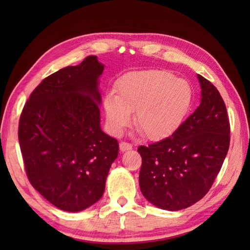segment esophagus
<instances>
[{
  "label": "esophagus",
  "mask_w": 250,
  "mask_h": 250,
  "mask_svg": "<svg viewBox=\"0 0 250 250\" xmlns=\"http://www.w3.org/2000/svg\"><path fill=\"white\" fill-rule=\"evenodd\" d=\"M119 148H120V151L125 152V151H128V150H131L132 148H133V146H132L131 144H129V143H125V142H121L120 145H119Z\"/></svg>",
  "instance_id": "obj_1"
}]
</instances>
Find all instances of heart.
<instances>
[{
  "label": "heart",
  "mask_w": 250,
  "mask_h": 250,
  "mask_svg": "<svg viewBox=\"0 0 250 250\" xmlns=\"http://www.w3.org/2000/svg\"><path fill=\"white\" fill-rule=\"evenodd\" d=\"M116 91L106 94L103 102L110 133L120 135L135 111V125L151 141L171 136L182 125L193 101L190 83L164 70L125 74L117 82Z\"/></svg>",
  "instance_id": "b5f03b06"
}]
</instances>
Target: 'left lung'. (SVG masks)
<instances>
[{"instance_id": "left-lung-1", "label": "left lung", "mask_w": 250, "mask_h": 250, "mask_svg": "<svg viewBox=\"0 0 250 250\" xmlns=\"http://www.w3.org/2000/svg\"><path fill=\"white\" fill-rule=\"evenodd\" d=\"M199 107L174 133L142 156L140 188L145 199L166 210L187 208L208 192L229 150L230 124L218 90L198 74Z\"/></svg>"}]
</instances>
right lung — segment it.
I'll use <instances>...</instances> for the list:
<instances>
[{
  "label": "right lung",
  "instance_id": "right-lung-1",
  "mask_svg": "<svg viewBox=\"0 0 250 250\" xmlns=\"http://www.w3.org/2000/svg\"><path fill=\"white\" fill-rule=\"evenodd\" d=\"M97 56L63 67L31 93L18 139L32 186L59 209L82 211L102 198L119 145L101 129Z\"/></svg>",
  "mask_w": 250,
  "mask_h": 250
}]
</instances>
